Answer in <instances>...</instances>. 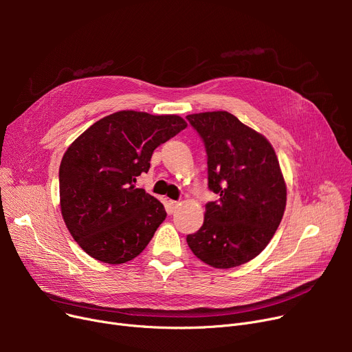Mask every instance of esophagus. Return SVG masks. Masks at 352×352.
I'll return each instance as SVG.
<instances>
[{
  "label": "esophagus",
  "mask_w": 352,
  "mask_h": 352,
  "mask_svg": "<svg viewBox=\"0 0 352 352\" xmlns=\"http://www.w3.org/2000/svg\"><path fill=\"white\" fill-rule=\"evenodd\" d=\"M178 206H179L178 201L170 199V201H168V211H170V212H174V211L178 208Z\"/></svg>",
  "instance_id": "1"
}]
</instances>
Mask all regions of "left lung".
Returning a JSON list of instances; mask_svg holds the SVG:
<instances>
[{
	"instance_id": "obj_1",
	"label": "left lung",
	"mask_w": 352,
	"mask_h": 352,
	"mask_svg": "<svg viewBox=\"0 0 352 352\" xmlns=\"http://www.w3.org/2000/svg\"><path fill=\"white\" fill-rule=\"evenodd\" d=\"M204 141L208 188L204 224L187 235L191 251L214 268L243 265L260 254L278 228L287 186L270 141L227 111L187 116Z\"/></svg>"
}]
</instances>
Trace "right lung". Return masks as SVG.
Wrapping results in <instances>:
<instances>
[{
  "instance_id": "right-lung-1",
  "label": "right lung",
  "mask_w": 352,
  "mask_h": 352,
  "mask_svg": "<svg viewBox=\"0 0 352 352\" xmlns=\"http://www.w3.org/2000/svg\"><path fill=\"white\" fill-rule=\"evenodd\" d=\"M187 122L178 116L118 111L92 124L60 165V206L77 244L107 264H124L151 241L166 212L134 184L155 148Z\"/></svg>"
}]
</instances>
